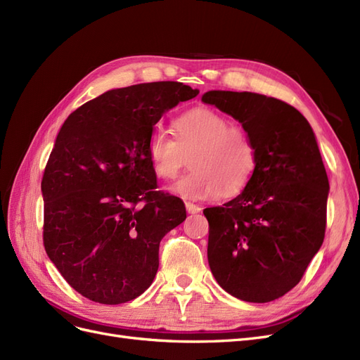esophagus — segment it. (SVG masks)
Here are the masks:
<instances>
[{
	"label": "esophagus",
	"instance_id": "34e87169",
	"mask_svg": "<svg viewBox=\"0 0 360 360\" xmlns=\"http://www.w3.org/2000/svg\"><path fill=\"white\" fill-rule=\"evenodd\" d=\"M186 210H188V213L195 214V213L201 212V207L197 205V204H193V202H186Z\"/></svg>",
	"mask_w": 360,
	"mask_h": 360
}]
</instances>
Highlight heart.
Listing matches in <instances>:
<instances>
[{"mask_svg":"<svg viewBox=\"0 0 360 360\" xmlns=\"http://www.w3.org/2000/svg\"><path fill=\"white\" fill-rule=\"evenodd\" d=\"M176 138L156 127L148 138V158L156 176L172 180L192 159V171L169 188L176 197L210 201L231 197L252 177L257 153L242 127L209 108H195L174 123Z\"/></svg>","mask_w":360,"mask_h":360,"instance_id":"b5f03b06","label":"heart"}]
</instances>
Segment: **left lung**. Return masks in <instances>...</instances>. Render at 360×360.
<instances>
[{
    "mask_svg": "<svg viewBox=\"0 0 360 360\" xmlns=\"http://www.w3.org/2000/svg\"><path fill=\"white\" fill-rule=\"evenodd\" d=\"M202 102L242 123L257 163L240 195L204 210L207 258L231 296L271 302L296 287L324 240L329 179L296 108L257 93L207 91Z\"/></svg>",
    "mask_w": 360,
    "mask_h": 360,
    "instance_id": "obj_1",
    "label": "left lung"
}]
</instances>
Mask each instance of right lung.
I'll return each mask as SVG.
<instances>
[{"mask_svg":"<svg viewBox=\"0 0 360 360\" xmlns=\"http://www.w3.org/2000/svg\"><path fill=\"white\" fill-rule=\"evenodd\" d=\"M198 93L174 81L130 85L84 103L61 126L41 179L43 245L84 297L126 303L153 282L160 240L186 209L156 191L148 138L163 114Z\"/></svg>","mask_w":360,"mask_h":360,"instance_id":"add662e5","label":"right lung"}]
</instances>
